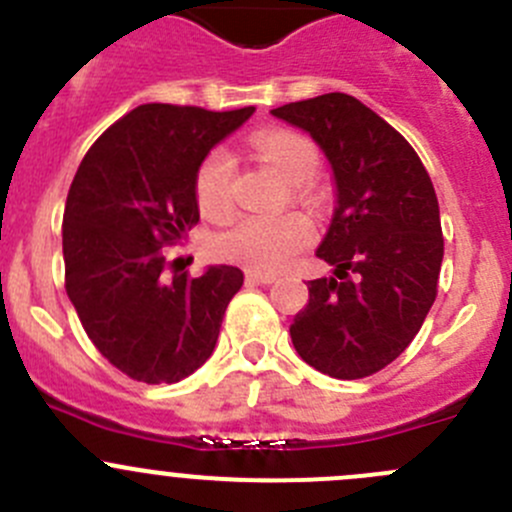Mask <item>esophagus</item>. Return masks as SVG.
<instances>
[{
	"mask_svg": "<svg viewBox=\"0 0 512 512\" xmlns=\"http://www.w3.org/2000/svg\"><path fill=\"white\" fill-rule=\"evenodd\" d=\"M247 280L257 282V285H272L277 280V275H270V272H255V270H247Z\"/></svg>",
	"mask_w": 512,
	"mask_h": 512,
	"instance_id": "esophagus-1",
	"label": "esophagus"
}]
</instances>
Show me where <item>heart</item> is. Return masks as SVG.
Returning a JSON list of instances; mask_svg holds the SVG:
<instances>
[{"label": "heart", "instance_id": "obj_1", "mask_svg": "<svg viewBox=\"0 0 512 512\" xmlns=\"http://www.w3.org/2000/svg\"><path fill=\"white\" fill-rule=\"evenodd\" d=\"M252 147L292 185L310 182L320 167V152L315 142L297 132H260L252 137ZM232 177H235V162L222 147L212 150L200 162L195 175V197L205 215H227L232 205ZM312 240H315V225L300 212L282 217L245 215L232 222L222 235H217L215 250L217 255L237 265L275 272L290 265L305 247L312 245Z\"/></svg>", "mask_w": 512, "mask_h": 512}]
</instances>
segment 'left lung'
Wrapping results in <instances>:
<instances>
[{
  "label": "left lung",
  "instance_id": "8db88e82",
  "mask_svg": "<svg viewBox=\"0 0 512 512\" xmlns=\"http://www.w3.org/2000/svg\"><path fill=\"white\" fill-rule=\"evenodd\" d=\"M317 142L335 180V212L290 325L297 355L337 380L382 370L423 327L443 265L440 207L428 170L398 130L360 99L320 94L272 109Z\"/></svg>",
  "mask_w": 512,
  "mask_h": 512
}]
</instances>
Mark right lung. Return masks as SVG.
<instances>
[{
  "mask_svg": "<svg viewBox=\"0 0 512 512\" xmlns=\"http://www.w3.org/2000/svg\"><path fill=\"white\" fill-rule=\"evenodd\" d=\"M252 112L140 104L89 147L74 175L64 287L94 347L132 380L180 382L215 350L242 270L167 277L162 247L197 225V167Z\"/></svg>",
  "mask_w": 512,
  "mask_h": 512,
  "instance_id": "add662e5",
  "label": "right lung"
}]
</instances>
